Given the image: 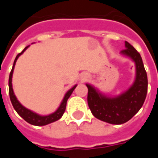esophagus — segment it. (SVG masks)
I'll return each instance as SVG.
<instances>
[{
	"mask_svg": "<svg viewBox=\"0 0 158 158\" xmlns=\"http://www.w3.org/2000/svg\"><path fill=\"white\" fill-rule=\"evenodd\" d=\"M88 77H89L88 75H85L84 77H83V80H85V79H88Z\"/></svg>",
	"mask_w": 158,
	"mask_h": 158,
	"instance_id": "obj_1",
	"label": "esophagus"
}]
</instances>
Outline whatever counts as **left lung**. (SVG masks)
<instances>
[{"label":"left lung","mask_w":158,"mask_h":158,"mask_svg":"<svg viewBox=\"0 0 158 158\" xmlns=\"http://www.w3.org/2000/svg\"><path fill=\"white\" fill-rule=\"evenodd\" d=\"M135 62V78L129 89L118 96H108L95 86L86 84L88 105L96 118L112 124H122L131 119L143 106L147 93V75L139 53L129 42L120 52Z\"/></svg>","instance_id":"left-lung-1"}]
</instances>
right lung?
I'll return each mask as SVG.
<instances>
[{"label": "right lung", "instance_id": "right-lung-1", "mask_svg": "<svg viewBox=\"0 0 158 158\" xmlns=\"http://www.w3.org/2000/svg\"><path fill=\"white\" fill-rule=\"evenodd\" d=\"M29 45L26 46L25 48L23 49L21 53H19L16 56L15 60H14V62H13V66H12V71L10 73V75H9V82H8V85H9V96H10V100H11V102H12V106L14 107V109L17 113H19V115L20 117H22L25 120L26 122H28L30 124L32 125H35V126H44L46 125V124H49L51 123H53L58 120L62 117L63 113L65 112L66 109V106H67V102H68V99L69 98V96H71V94L73 93V91L74 90V89L76 88L77 85H75L74 86H73L72 88L70 89H69L67 92H66L65 96L63 97L62 99V102L60 104V106H58V108L56 110L54 113H51V114H48V115H40L38 113H35L33 112L31 110L28 109L26 108L25 106H23L19 102V100L17 99L16 97L15 94L13 92V89H12V73H13V70H14V67H15L16 62L17 60L19 58L20 56L22 55L23 52H25L27 48H29Z\"/></svg>", "mask_w": 158, "mask_h": 158}]
</instances>
